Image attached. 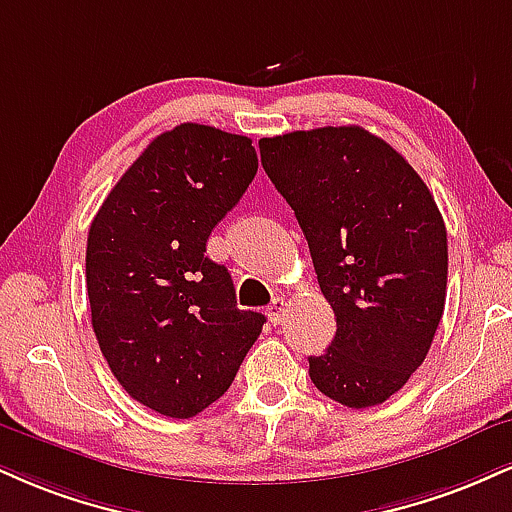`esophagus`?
Segmentation results:
<instances>
[{
    "label": "esophagus",
    "instance_id": "1",
    "mask_svg": "<svg viewBox=\"0 0 512 512\" xmlns=\"http://www.w3.org/2000/svg\"><path fill=\"white\" fill-rule=\"evenodd\" d=\"M283 312H286V300H283V298H274L272 305L267 307V315H269V319H272V324L281 322Z\"/></svg>",
    "mask_w": 512,
    "mask_h": 512
}]
</instances>
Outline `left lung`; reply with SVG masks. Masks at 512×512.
I'll list each match as a JSON object with an SVG mask.
<instances>
[{
  "mask_svg": "<svg viewBox=\"0 0 512 512\" xmlns=\"http://www.w3.org/2000/svg\"><path fill=\"white\" fill-rule=\"evenodd\" d=\"M262 166L310 245L336 336L310 379L348 408L405 386L446 303L448 240L434 195L400 152L360 126L260 140Z\"/></svg>",
  "mask_w": 512,
  "mask_h": 512,
  "instance_id": "obj_1",
  "label": "left lung"
}]
</instances>
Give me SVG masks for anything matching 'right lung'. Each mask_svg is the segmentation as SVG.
<instances>
[{"label": "right lung", "mask_w": 512, "mask_h": 512, "mask_svg": "<svg viewBox=\"0 0 512 512\" xmlns=\"http://www.w3.org/2000/svg\"><path fill=\"white\" fill-rule=\"evenodd\" d=\"M257 174L245 135L181 123L157 135L102 202L88 233L92 329L131 398L188 420L221 398L267 322L238 310L214 226Z\"/></svg>", "instance_id": "add662e5"}]
</instances>
